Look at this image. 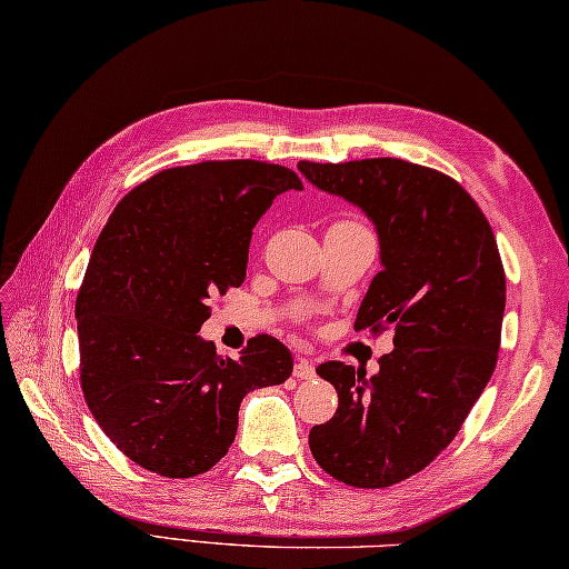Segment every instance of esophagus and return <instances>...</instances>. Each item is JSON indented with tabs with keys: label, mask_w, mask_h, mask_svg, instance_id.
Returning <instances> with one entry per match:
<instances>
[{
	"label": "esophagus",
	"mask_w": 569,
	"mask_h": 569,
	"mask_svg": "<svg viewBox=\"0 0 569 569\" xmlns=\"http://www.w3.org/2000/svg\"><path fill=\"white\" fill-rule=\"evenodd\" d=\"M295 378H297V380H311V378H317L315 363H311L309 358H299V361L295 363Z\"/></svg>",
	"instance_id": "1"
}]
</instances>
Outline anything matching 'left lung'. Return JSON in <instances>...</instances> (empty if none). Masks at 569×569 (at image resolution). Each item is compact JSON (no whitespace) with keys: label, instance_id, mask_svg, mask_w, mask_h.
<instances>
[{"label":"left lung","instance_id":"left-lung-1","mask_svg":"<svg viewBox=\"0 0 569 569\" xmlns=\"http://www.w3.org/2000/svg\"><path fill=\"white\" fill-rule=\"evenodd\" d=\"M297 169L361 208L378 233L380 272L356 329L392 327L396 349L370 378L341 361L317 368L339 410L311 427L309 449L333 479L382 489L422 471L491 380L506 309L501 254L477 201L435 169L392 157Z\"/></svg>","mask_w":569,"mask_h":569}]
</instances>
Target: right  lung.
I'll use <instances>...</instances> for the list:
<instances>
[{"label":"right lung","mask_w":569,"mask_h":569,"mask_svg":"<svg viewBox=\"0 0 569 569\" xmlns=\"http://www.w3.org/2000/svg\"><path fill=\"white\" fill-rule=\"evenodd\" d=\"M301 181L252 159L154 173L114 208L76 299L80 386L112 445L169 479L226 457L242 398L292 376V353L254 336L240 358L199 336L206 301L240 287L252 228Z\"/></svg>","instance_id":"obj_1"}]
</instances>
